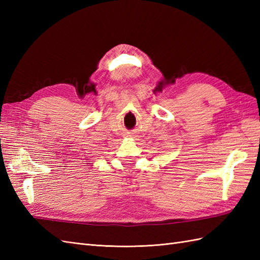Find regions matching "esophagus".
Wrapping results in <instances>:
<instances>
[{"mask_svg":"<svg viewBox=\"0 0 260 260\" xmlns=\"http://www.w3.org/2000/svg\"><path fill=\"white\" fill-rule=\"evenodd\" d=\"M128 135H130L129 137H135V133H132V132H128Z\"/></svg>","mask_w":260,"mask_h":260,"instance_id":"esophagus-1","label":"esophagus"}]
</instances>
